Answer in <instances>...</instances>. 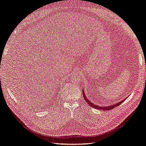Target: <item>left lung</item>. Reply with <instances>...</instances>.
I'll return each mask as SVG.
<instances>
[{
  "mask_svg": "<svg viewBox=\"0 0 146 146\" xmlns=\"http://www.w3.org/2000/svg\"><path fill=\"white\" fill-rule=\"evenodd\" d=\"M83 96H84V100H86V101L88 103V104L90 106H91V107H93L94 108H96V109L97 108V109H98V110H105V111H106V110H113V108H114L115 107L119 106V104H121L124 101H121V102H119V103H117L115 104H113V105H111V106H106V107L98 106H97V105H95L94 104L91 103L90 101L86 98V96L85 95V94H84V93L83 92Z\"/></svg>",
  "mask_w": 146,
  "mask_h": 146,
  "instance_id": "obj_1",
  "label": "left lung"
}]
</instances>
